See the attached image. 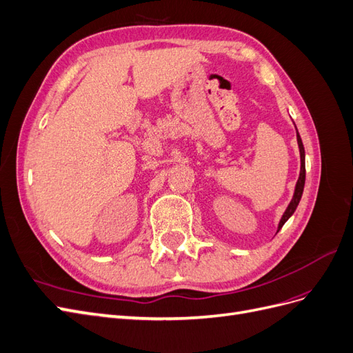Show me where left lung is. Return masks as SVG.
<instances>
[{
	"mask_svg": "<svg viewBox=\"0 0 353 353\" xmlns=\"http://www.w3.org/2000/svg\"><path fill=\"white\" fill-rule=\"evenodd\" d=\"M297 144H299V150H301V175H299V179H297L294 196H293L290 205H288V208L285 209L284 215H283V218L280 221L279 231L281 230V227L284 225L285 221L294 213V210H296V208L299 205V201H301V197H302V193H303V187H305V174H306V170H305V148H303L302 138H301V135H299V132H297Z\"/></svg>",
	"mask_w": 353,
	"mask_h": 353,
	"instance_id": "1",
	"label": "left lung"
}]
</instances>
